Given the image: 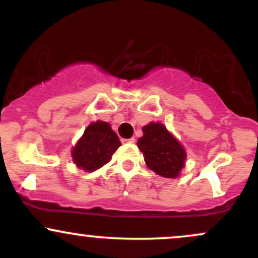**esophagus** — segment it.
<instances>
[{
	"mask_svg": "<svg viewBox=\"0 0 258 258\" xmlns=\"http://www.w3.org/2000/svg\"><path fill=\"white\" fill-rule=\"evenodd\" d=\"M123 143H130V144H133L136 143V139L135 138H128V139H123Z\"/></svg>",
	"mask_w": 258,
	"mask_h": 258,
	"instance_id": "obj_1",
	"label": "esophagus"
}]
</instances>
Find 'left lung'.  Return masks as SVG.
Wrapping results in <instances>:
<instances>
[{"mask_svg": "<svg viewBox=\"0 0 258 258\" xmlns=\"http://www.w3.org/2000/svg\"><path fill=\"white\" fill-rule=\"evenodd\" d=\"M142 131L143 136L137 146L143 153L147 166L165 178L178 177L186 158L184 148L160 122L148 123Z\"/></svg>", "mask_w": 258, "mask_h": 258, "instance_id": "left-lung-1", "label": "left lung"}]
</instances>
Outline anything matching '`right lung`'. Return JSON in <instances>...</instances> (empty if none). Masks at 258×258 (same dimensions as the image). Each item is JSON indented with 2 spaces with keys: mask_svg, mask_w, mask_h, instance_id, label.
I'll use <instances>...</instances> for the list:
<instances>
[{
  "mask_svg": "<svg viewBox=\"0 0 258 258\" xmlns=\"http://www.w3.org/2000/svg\"><path fill=\"white\" fill-rule=\"evenodd\" d=\"M120 146L119 137L108 122L100 120L92 122L74 147V164L86 172L96 171L110 161L111 155Z\"/></svg>",
  "mask_w": 258,
  "mask_h": 258,
  "instance_id": "obj_1",
  "label": "right lung"
}]
</instances>
